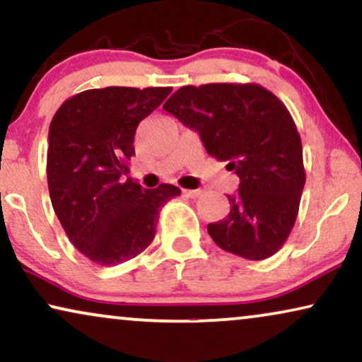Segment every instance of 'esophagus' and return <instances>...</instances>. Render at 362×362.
<instances>
[{"mask_svg":"<svg viewBox=\"0 0 362 362\" xmlns=\"http://www.w3.org/2000/svg\"><path fill=\"white\" fill-rule=\"evenodd\" d=\"M182 194L189 197V199H197L202 194V190H182Z\"/></svg>","mask_w":362,"mask_h":362,"instance_id":"obj_1","label":"esophagus"}]
</instances>
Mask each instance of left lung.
I'll return each instance as SVG.
<instances>
[{
  "instance_id": "obj_1",
  "label": "left lung",
  "mask_w": 362,
  "mask_h": 362,
  "mask_svg": "<svg viewBox=\"0 0 362 362\" xmlns=\"http://www.w3.org/2000/svg\"><path fill=\"white\" fill-rule=\"evenodd\" d=\"M199 132L209 156L228 162L240 178L226 195L230 214L209 225L225 252L264 259L278 252L295 226L303 189V147L286 105L258 84L184 86L163 104Z\"/></svg>"
}]
</instances>
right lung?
<instances>
[{
  "label": "right lung",
  "instance_id": "add662e5",
  "mask_svg": "<svg viewBox=\"0 0 362 362\" xmlns=\"http://www.w3.org/2000/svg\"><path fill=\"white\" fill-rule=\"evenodd\" d=\"M172 88L89 89L67 99L49 125L47 187L71 243L100 267L142 253L156 237L158 211L180 189L147 190L122 182L136 156L134 136Z\"/></svg>",
  "mask_w": 362,
  "mask_h": 362
}]
</instances>
